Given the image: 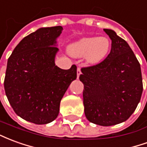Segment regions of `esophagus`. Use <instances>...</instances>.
<instances>
[{
  "instance_id": "esophagus-1",
  "label": "esophagus",
  "mask_w": 147,
  "mask_h": 147,
  "mask_svg": "<svg viewBox=\"0 0 147 147\" xmlns=\"http://www.w3.org/2000/svg\"><path fill=\"white\" fill-rule=\"evenodd\" d=\"M80 75H81V68L80 67H78V68H77V78L78 79L80 78Z\"/></svg>"
}]
</instances>
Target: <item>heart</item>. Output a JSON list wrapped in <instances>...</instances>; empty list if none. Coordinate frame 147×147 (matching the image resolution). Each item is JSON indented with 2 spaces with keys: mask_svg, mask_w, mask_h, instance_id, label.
<instances>
[{
  "mask_svg": "<svg viewBox=\"0 0 147 147\" xmlns=\"http://www.w3.org/2000/svg\"><path fill=\"white\" fill-rule=\"evenodd\" d=\"M110 49L111 41L107 37H84L71 43L67 51L71 57H85L88 64L95 65L105 60Z\"/></svg>",
  "mask_w": 147,
  "mask_h": 147,
  "instance_id": "obj_1",
  "label": "heart"
}]
</instances>
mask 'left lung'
Listing matches in <instances>:
<instances>
[{"instance_id": "8db88e82", "label": "left lung", "mask_w": 147, "mask_h": 147, "mask_svg": "<svg viewBox=\"0 0 147 147\" xmlns=\"http://www.w3.org/2000/svg\"><path fill=\"white\" fill-rule=\"evenodd\" d=\"M112 41L111 51L100 64L83 67L84 113L90 122L112 126L126 121L136 110L142 93L139 61L125 40L104 29Z\"/></svg>"}]
</instances>
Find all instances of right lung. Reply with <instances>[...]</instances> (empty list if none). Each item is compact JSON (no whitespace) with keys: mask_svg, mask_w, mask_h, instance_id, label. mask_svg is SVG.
Here are the masks:
<instances>
[{"mask_svg":"<svg viewBox=\"0 0 147 147\" xmlns=\"http://www.w3.org/2000/svg\"><path fill=\"white\" fill-rule=\"evenodd\" d=\"M62 30L39 28L21 40L8 60L5 94L15 113L31 123L46 124L57 117L61 99L77 77L76 65L64 70L55 64Z\"/></svg>","mask_w":147,"mask_h":147,"instance_id":"add662e5","label":"right lung"}]
</instances>
